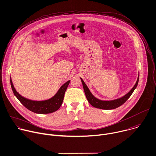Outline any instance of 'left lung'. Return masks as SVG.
I'll return each mask as SVG.
<instances>
[{
    "mask_svg": "<svg viewBox=\"0 0 156 156\" xmlns=\"http://www.w3.org/2000/svg\"><path fill=\"white\" fill-rule=\"evenodd\" d=\"M80 79H81V81L82 83V85H83V88L84 90L86 98H87L88 101L89 102V103L91 106H93V107H95L96 108L107 110V109H115V108L120 106L130 98V97L133 93V91L135 90V88H136V87L138 85V81H139V76L138 77L136 83L135 84L133 87L130 90V91L129 93H127L126 95H124L123 97H122L120 98L114 100H110V101H103V100H99V99L97 98L96 97H95L92 95V93L90 92L89 88H88L87 85L85 83V82L82 80V79L80 78Z\"/></svg>",
    "mask_w": 156,
    "mask_h": 156,
    "instance_id": "left-lung-1",
    "label": "left lung"
}]
</instances>
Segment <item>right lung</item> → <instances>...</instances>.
I'll use <instances>...</instances> for the list:
<instances>
[{
    "label": "right lung",
    "mask_w": 156,
    "mask_h": 156,
    "mask_svg": "<svg viewBox=\"0 0 156 156\" xmlns=\"http://www.w3.org/2000/svg\"><path fill=\"white\" fill-rule=\"evenodd\" d=\"M70 81L68 80L62 85L52 98L44 101L30 100L22 97L16 91L11 79L10 84L14 95L24 107L33 112L43 114L53 112L60 108L64 99L65 91Z\"/></svg>",
    "instance_id": "right-lung-1"
}]
</instances>
